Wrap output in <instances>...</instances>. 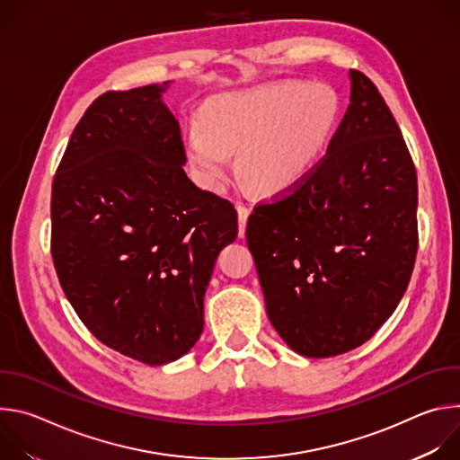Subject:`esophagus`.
Segmentation results:
<instances>
[{
    "instance_id": "34e87169",
    "label": "esophagus",
    "mask_w": 460,
    "mask_h": 460,
    "mask_svg": "<svg viewBox=\"0 0 460 460\" xmlns=\"http://www.w3.org/2000/svg\"><path fill=\"white\" fill-rule=\"evenodd\" d=\"M236 211H238V234L243 236L245 234V224H247L251 209L247 206H243V204H238Z\"/></svg>"
}]
</instances>
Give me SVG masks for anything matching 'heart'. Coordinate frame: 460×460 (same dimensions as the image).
<instances>
[{
	"instance_id": "b5f03b06",
	"label": "heart",
	"mask_w": 460,
	"mask_h": 460,
	"mask_svg": "<svg viewBox=\"0 0 460 460\" xmlns=\"http://www.w3.org/2000/svg\"><path fill=\"white\" fill-rule=\"evenodd\" d=\"M339 98L322 84L282 82L213 100L204 127L192 125L189 164L211 190H222L238 153L242 180L258 192H282L302 181L320 160L337 119Z\"/></svg>"
}]
</instances>
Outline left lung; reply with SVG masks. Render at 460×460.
I'll return each instance as SVG.
<instances>
[{"label": "left lung", "instance_id": "8db88e82", "mask_svg": "<svg viewBox=\"0 0 460 460\" xmlns=\"http://www.w3.org/2000/svg\"><path fill=\"white\" fill-rule=\"evenodd\" d=\"M351 98L311 172L247 222L268 316L296 353L342 355L369 341L404 296L419 247L417 171L375 84Z\"/></svg>", "mask_w": 460, "mask_h": 460}]
</instances>
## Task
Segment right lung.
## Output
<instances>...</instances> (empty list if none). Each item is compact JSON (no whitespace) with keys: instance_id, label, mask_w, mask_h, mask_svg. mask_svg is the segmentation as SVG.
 I'll use <instances>...</instances> for the list:
<instances>
[{"instance_id":"right-lung-1","label":"right lung","mask_w":460,"mask_h":460,"mask_svg":"<svg viewBox=\"0 0 460 460\" xmlns=\"http://www.w3.org/2000/svg\"><path fill=\"white\" fill-rule=\"evenodd\" d=\"M165 87L98 96L73 130L50 196V252L65 296L102 344L149 366L200 339L217 256L238 234L234 206L183 171Z\"/></svg>"}]
</instances>
